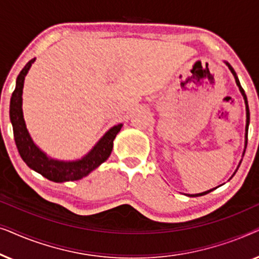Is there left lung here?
Instances as JSON below:
<instances>
[{
    "mask_svg": "<svg viewBox=\"0 0 259 259\" xmlns=\"http://www.w3.org/2000/svg\"><path fill=\"white\" fill-rule=\"evenodd\" d=\"M224 62H225V65L229 67V69L231 70L232 75L235 76V80H236V83H237V86H238L239 91H240V93H242V95H243L244 102H245V109H246V125H245V146H244V151H243V155H244V153H245V148H246V143H247V131H249V123H250V112H249V105H247V99H246L245 92H244V90H243V88H242V86H240V82H239V80H238V76H237V74H236V72H235V69L232 68L231 65H230L229 62H226V61H224ZM240 162H242V160L239 161V164H238V166H237V168H236L235 173L237 172V169H238L239 165H240ZM235 173H233L232 177L235 176ZM232 177H231V178H232ZM231 178H230V179H231ZM230 179H229V180H230ZM214 189H217V187H214ZM214 189L207 190V191H205V192H201V193H196V194H186V196H189V197H200V196H204V194H207L208 192H211V191H213Z\"/></svg>",
    "mask_w": 259,
    "mask_h": 259,
    "instance_id": "obj_1",
    "label": "left lung"
}]
</instances>
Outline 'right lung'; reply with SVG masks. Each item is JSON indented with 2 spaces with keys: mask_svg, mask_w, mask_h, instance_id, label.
<instances>
[{
  "mask_svg": "<svg viewBox=\"0 0 259 259\" xmlns=\"http://www.w3.org/2000/svg\"><path fill=\"white\" fill-rule=\"evenodd\" d=\"M30 60L21 70L16 79L15 91L13 92L9 106L10 122L13 126L14 139L21 158L33 171L40 173L45 178L55 183H65L80 180L97 169L102 162L107 160L113 150V141L121 130L122 123L113 126L102 136L92 150L82 158L76 160H59L54 159L41 150L31 139L23 118L22 93L24 77L35 62Z\"/></svg>",
  "mask_w": 259,
  "mask_h": 259,
  "instance_id": "right-lung-1",
  "label": "right lung"
}]
</instances>
